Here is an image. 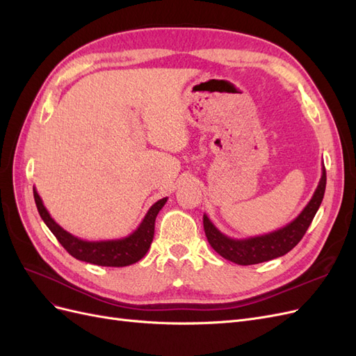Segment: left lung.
I'll return each instance as SVG.
<instances>
[{"label": "left lung", "instance_id": "obj_1", "mask_svg": "<svg viewBox=\"0 0 356 356\" xmlns=\"http://www.w3.org/2000/svg\"><path fill=\"white\" fill-rule=\"evenodd\" d=\"M325 184V166H322V175L314 196H312L305 209L298 213V217L284 225L282 229L261 236H254V238L233 239L221 233L208 218V215L203 213L204 234H207L208 242L215 251L224 257L225 260L236 264L251 266L282 257L293 250L309 229L312 220H314L315 213L321 207L322 199H324Z\"/></svg>", "mask_w": 356, "mask_h": 356}]
</instances>
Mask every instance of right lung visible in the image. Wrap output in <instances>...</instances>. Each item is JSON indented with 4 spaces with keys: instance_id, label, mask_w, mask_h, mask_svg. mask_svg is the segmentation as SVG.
I'll use <instances>...</instances> for the list:
<instances>
[{
    "instance_id": "1",
    "label": "right lung",
    "mask_w": 356,
    "mask_h": 356,
    "mask_svg": "<svg viewBox=\"0 0 356 356\" xmlns=\"http://www.w3.org/2000/svg\"><path fill=\"white\" fill-rule=\"evenodd\" d=\"M34 199L40 217L46 222L50 232L56 236L59 243L80 261L105 267H124L131 266L147 254L154 238V222L159 211L165 207L168 197L157 200L145 213L144 220L138 229L126 238L111 241H84L63 230L60 225L50 217L40 195L34 187Z\"/></svg>"
}]
</instances>
